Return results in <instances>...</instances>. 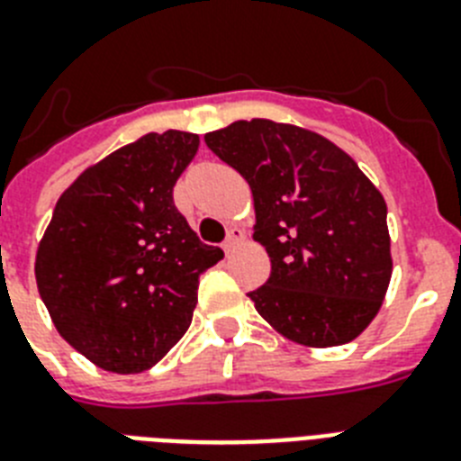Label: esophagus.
Masks as SVG:
<instances>
[{
  "mask_svg": "<svg viewBox=\"0 0 461 461\" xmlns=\"http://www.w3.org/2000/svg\"><path fill=\"white\" fill-rule=\"evenodd\" d=\"M243 239H246V231H243L241 227H237V224H234V227H230V231H227V239H224V243H222L224 253H231V250L237 249L239 243L243 241Z\"/></svg>",
  "mask_w": 461,
  "mask_h": 461,
  "instance_id": "esophagus-1",
  "label": "esophagus"
}]
</instances>
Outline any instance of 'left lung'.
I'll use <instances>...</instances> for the list:
<instances>
[{"label":"left lung","instance_id":"1","mask_svg":"<svg viewBox=\"0 0 461 461\" xmlns=\"http://www.w3.org/2000/svg\"><path fill=\"white\" fill-rule=\"evenodd\" d=\"M203 140L253 192V239L272 262L249 293L258 314L304 347L358 338L393 269L380 189L335 142L293 123L234 122Z\"/></svg>","mask_w":461,"mask_h":461}]
</instances>
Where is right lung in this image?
<instances>
[{
	"instance_id": "add662e5",
	"label": "right lung",
	"mask_w": 461,
	"mask_h": 461,
	"mask_svg": "<svg viewBox=\"0 0 461 461\" xmlns=\"http://www.w3.org/2000/svg\"><path fill=\"white\" fill-rule=\"evenodd\" d=\"M196 149V133H147L58 199L34 278L60 338L98 368L133 375L161 361L192 323L199 276L224 258L173 203Z\"/></svg>"
}]
</instances>
